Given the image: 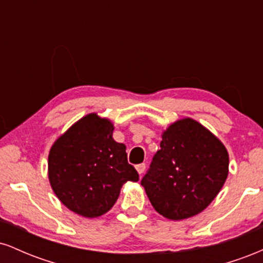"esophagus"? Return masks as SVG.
<instances>
[{
	"label": "esophagus",
	"instance_id": "1",
	"mask_svg": "<svg viewBox=\"0 0 263 263\" xmlns=\"http://www.w3.org/2000/svg\"><path fill=\"white\" fill-rule=\"evenodd\" d=\"M136 170H137L138 174H142L144 172V170H146V164L144 163H141V164H137L136 165Z\"/></svg>",
	"mask_w": 263,
	"mask_h": 263
}]
</instances>
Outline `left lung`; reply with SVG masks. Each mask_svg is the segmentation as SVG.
Instances as JSON below:
<instances>
[{
	"instance_id": "obj_1",
	"label": "left lung",
	"mask_w": 263,
	"mask_h": 263,
	"mask_svg": "<svg viewBox=\"0 0 263 263\" xmlns=\"http://www.w3.org/2000/svg\"><path fill=\"white\" fill-rule=\"evenodd\" d=\"M228 173L224 144L199 122L183 119L163 132L161 149L141 184L161 215L183 220L201 213L215 199Z\"/></svg>"
}]
</instances>
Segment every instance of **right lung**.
Masks as SVG:
<instances>
[{"label":"right lung","instance_id":"obj_1","mask_svg":"<svg viewBox=\"0 0 263 263\" xmlns=\"http://www.w3.org/2000/svg\"><path fill=\"white\" fill-rule=\"evenodd\" d=\"M114 125L86 115L54 142L48 176L59 200L85 218H98L116 203L126 182L140 179L126 146L112 138Z\"/></svg>","mask_w":263,"mask_h":263}]
</instances>
